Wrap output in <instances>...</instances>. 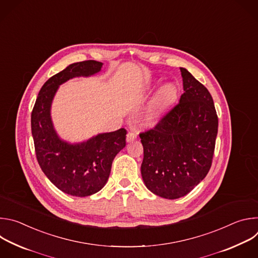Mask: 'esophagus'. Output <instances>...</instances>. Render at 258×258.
<instances>
[{"mask_svg": "<svg viewBox=\"0 0 258 258\" xmlns=\"http://www.w3.org/2000/svg\"><path fill=\"white\" fill-rule=\"evenodd\" d=\"M137 139V134L136 133H133V132H130L127 135H126V141L127 142H133Z\"/></svg>", "mask_w": 258, "mask_h": 258, "instance_id": "esophagus-1", "label": "esophagus"}]
</instances>
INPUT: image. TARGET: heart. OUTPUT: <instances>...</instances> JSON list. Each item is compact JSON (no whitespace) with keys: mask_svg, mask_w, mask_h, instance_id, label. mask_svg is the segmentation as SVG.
<instances>
[{"mask_svg":"<svg viewBox=\"0 0 258 258\" xmlns=\"http://www.w3.org/2000/svg\"><path fill=\"white\" fill-rule=\"evenodd\" d=\"M175 93H176V90H175V87L172 85V84H167L165 85L159 95H158V98H157V103H156V108H160L162 107L163 105H165L166 103H168L170 100H172L175 96Z\"/></svg>","mask_w":258,"mask_h":258,"instance_id":"heart-1","label":"heart"}]
</instances>
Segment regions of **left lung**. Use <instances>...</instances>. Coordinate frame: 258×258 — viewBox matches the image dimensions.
<instances>
[{"label": "left lung", "mask_w": 258, "mask_h": 258, "mask_svg": "<svg viewBox=\"0 0 258 258\" xmlns=\"http://www.w3.org/2000/svg\"><path fill=\"white\" fill-rule=\"evenodd\" d=\"M183 94L157 124L140 134L141 166L146 187L157 196L177 199L190 193L208 173L218 118L208 90L180 68Z\"/></svg>", "instance_id": "left-lung-1"}]
</instances>
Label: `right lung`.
Segmentation results:
<instances>
[{"instance_id":"obj_1","label":"right lung","mask_w":258,"mask_h":258,"mask_svg":"<svg viewBox=\"0 0 258 258\" xmlns=\"http://www.w3.org/2000/svg\"><path fill=\"white\" fill-rule=\"evenodd\" d=\"M102 65L87 60L67 66L44 84L31 112L34 149L43 172L59 190L76 197L93 195L106 185L114 157L125 147L126 131L119 128L87 142L69 144L54 130L51 104L60 85L76 77L93 76Z\"/></svg>"}]
</instances>
